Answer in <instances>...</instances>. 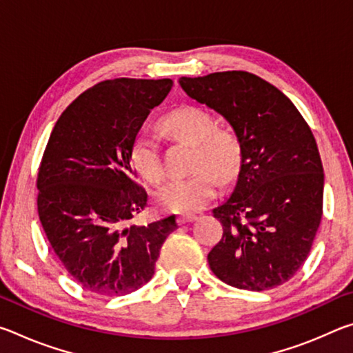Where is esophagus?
Returning <instances> with one entry per match:
<instances>
[{"mask_svg":"<svg viewBox=\"0 0 353 353\" xmlns=\"http://www.w3.org/2000/svg\"><path fill=\"white\" fill-rule=\"evenodd\" d=\"M196 221L194 214H181V216H177V224H187V223H193Z\"/></svg>","mask_w":353,"mask_h":353,"instance_id":"esophagus-1","label":"esophagus"}]
</instances>
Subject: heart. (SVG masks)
Listing matches in <instances>:
<instances>
[{
  "mask_svg": "<svg viewBox=\"0 0 353 353\" xmlns=\"http://www.w3.org/2000/svg\"><path fill=\"white\" fill-rule=\"evenodd\" d=\"M162 126L176 139L194 145L196 172L176 179L160 190L159 205L174 213L198 212L216 196L218 177L227 182L236 176L243 160L241 143L232 130L218 129L210 113L196 105H183L170 112L162 119ZM130 162L149 183L159 185L165 179L159 141L146 130L135 135Z\"/></svg>",
  "mask_w": 353,
  "mask_h": 353,
  "instance_id": "b5f03b06",
  "label": "heart"
}]
</instances>
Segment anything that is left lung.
Segmentation results:
<instances>
[{
  "instance_id": "left-lung-1",
  "label": "left lung",
  "mask_w": 353,
  "mask_h": 353,
  "mask_svg": "<svg viewBox=\"0 0 353 353\" xmlns=\"http://www.w3.org/2000/svg\"><path fill=\"white\" fill-rule=\"evenodd\" d=\"M179 83L224 117L243 148L235 188L213 210L223 238L207 255L210 270L240 290L288 282L307 260L322 218L324 170L312 130L279 88L248 71Z\"/></svg>"
}]
</instances>
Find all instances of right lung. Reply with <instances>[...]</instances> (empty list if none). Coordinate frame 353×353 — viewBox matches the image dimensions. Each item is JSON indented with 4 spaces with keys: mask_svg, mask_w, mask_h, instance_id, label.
Segmentation results:
<instances>
[{
    "mask_svg": "<svg viewBox=\"0 0 353 353\" xmlns=\"http://www.w3.org/2000/svg\"><path fill=\"white\" fill-rule=\"evenodd\" d=\"M171 79L104 81L57 119L39 170V218L65 270L82 288L123 296L141 288L176 216L130 224L148 204L135 183L130 146Z\"/></svg>",
    "mask_w": 353,
    "mask_h": 353,
    "instance_id": "obj_1",
    "label": "right lung"
}]
</instances>
